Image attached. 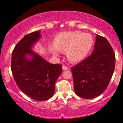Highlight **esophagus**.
I'll return each mask as SVG.
<instances>
[{
  "instance_id": "esophagus-1",
  "label": "esophagus",
  "mask_w": 123,
  "mask_h": 123,
  "mask_svg": "<svg viewBox=\"0 0 123 123\" xmlns=\"http://www.w3.org/2000/svg\"><path fill=\"white\" fill-rule=\"evenodd\" d=\"M62 68H63V70H66L68 69V67L65 66V65H63V67H62Z\"/></svg>"
}]
</instances>
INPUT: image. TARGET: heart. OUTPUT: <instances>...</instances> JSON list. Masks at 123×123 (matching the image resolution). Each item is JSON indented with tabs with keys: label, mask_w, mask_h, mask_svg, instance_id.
<instances>
[{
	"label": "heart",
	"mask_w": 123,
	"mask_h": 123,
	"mask_svg": "<svg viewBox=\"0 0 123 123\" xmlns=\"http://www.w3.org/2000/svg\"><path fill=\"white\" fill-rule=\"evenodd\" d=\"M93 38L90 34L75 31L59 33L54 40V46L50 51L54 56H58L60 51H66L68 59L78 63L86 58L93 45Z\"/></svg>",
	"instance_id": "heart-1"
}]
</instances>
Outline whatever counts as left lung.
<instances>
[{
    "label": "left lung",
    "instance_id": "obj_1",
    "mask_svg": "<svg viewBox=\"0 0 123 123\" xmlns=\"http://www.w3.org/2000/svg\"><path fill=\"white\" fill-rule=\"evenodd\" d=\"M115 65V53L110 43L96 34L92 54L71 68L76 95L86 99L100 96L108 86Z\"/></svg>",
    "mask_w": 123,
    "mask_h": 123
}]
</instances>
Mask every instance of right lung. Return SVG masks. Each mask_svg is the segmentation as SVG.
Returning <instances> with one entry per match:
<instances>
[{"label": "right lung", "instance_id": "right-lung-1", "mask_svg": "<svg viewBox=\"0 0 123 123\" xmlns=\"http://www.w3.org/2000/svg\"><path fill=\"white\" fill-rule=\"evenodd\" d=\"M40 33V31L33 32L18 42L12 54L11 69L20 90L33 100L41 101L53 96L62 66L49 63L32 49L41 38Z\"/></svg>", "mask_w": 123, "mask_h": 123}]
</instances>
